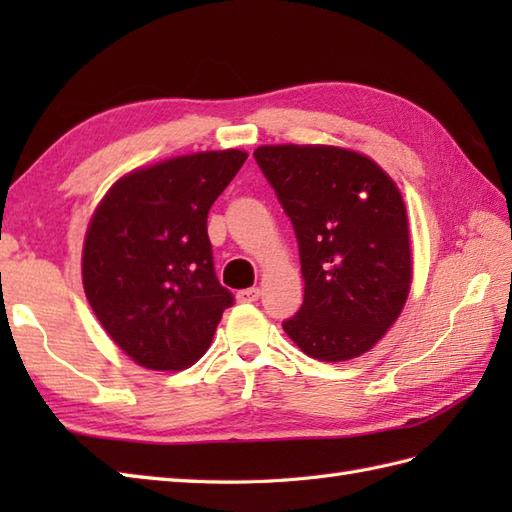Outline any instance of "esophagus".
<instances>
[{"mask_svg": "<svg viewBox=\"0 0 512 512\" xmlns=\"http://www.w3.org/2000/svg\"><path fill=\"white\" fill-rule=\"evenodd\" d=\"M259 295H262L259 288H246V290L237 292V301L239 303H255L259 299Z\"/></svg>", "mask_w": 512, "mask_h": 512, "instance_id": "34e87169", "label": "esophagus"}]
</instances>
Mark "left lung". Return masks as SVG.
Here are the masks:
<instances>
[{
	"mask_svg": "<svg viewBox=\"0 0 512 512\" xmlns=\"http://www.w3.org/2000/svg\"><path fill=\"white\" fill-rule=\"evenodd\" d=\"M259 169L295 228L306 295L284 332L328 363L383 339L409 295L402 195L374 160L328 145H264Z\"/></svg>",
	"mask_w": 512,
	"mask_h": 512,
	"instance_id": "8db88e82",
	"label": "left lung"
}]
</instances>
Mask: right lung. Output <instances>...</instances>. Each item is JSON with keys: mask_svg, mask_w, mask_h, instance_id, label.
Here are the masks:
<instances>
[{"mask_svg": "<svg viewBox=\"0 0 512 512\" xmlns=\"http://www.w3.org/2000/svg\"><path fill=\"white\" fill-rule=\"evenodd\" d=\"M246 151H200L118 180L83 246V288L103 330L147 369L178 372L211 345L231 290L217 281L206 217Z\"/></svg>", "mask_w": 512, "mask_h": 512, "instance_id": "1", "label": "right lung"}]
</instances>
